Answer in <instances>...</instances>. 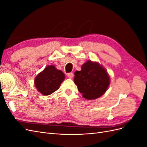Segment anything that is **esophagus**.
I'll list each match as a JSON object with an SVG mask.
<instances>
[{
  "mask_svg": "<svg viewBox=\"0 0 147 147\" xmlns=\"http://www.w3.org/2000/svg\"><path fill=\"white\" fill-rule=\"evenodd\" d=\"M67 75V77L69 78H72L74 77V74L73 73H68Z\"/></svg>",
  "mask_w": 147,
  "mask_h": 147,
  "instance_id": "esophagus-1",
  "label": "esophagus"
}]
</instances>
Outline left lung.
<instances>
[{
	"instance_id": "1",
	"label": "left lung",
	"mask_w": 147,
	"mask_h": 147,
	"mask_svg": "<svg viewBox=\"0 0 147 147\" xmlns=\"http://www.w3.org/2000/svg\"><path fill=\"white\" fill-rule=\"evenodd\" d=\"M74 82L84 98L92 100L104 94L109 86L110 78L99 63L88 61L83 64L81 71L75 72Z\"/></svg>"
}]
</instances>
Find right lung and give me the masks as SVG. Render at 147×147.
<instances>
[{
    "instance_id": "obj_1",
    "label": "right lung",
    "mask_w": 147,
    "mask_h": 147,
    "mask_svg": "<svg viewBox=\"0 0 147 147\" xmlns=\"http://www.w3.org/2000/svg\"><path fill=\"white\" fill-rule=\"evenodd\" d=\"M65 75L54 65H48L35 79V85L42 94L47 96L59 89Z\"/></svg>"
}]
</instances>
